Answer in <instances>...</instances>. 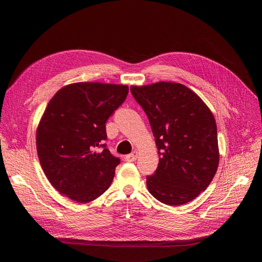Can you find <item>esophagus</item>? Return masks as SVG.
I'll use <instances>...</instances> for the list:
<instances>
[{
  "instance_id": "obj_1",
  "label": "esophagus",
  "mask_w": 262,
  "mask_h": 262,
  "mask_svg": "<svg viewBox=\"0 0 262 262\" xmlns=\"http://www.w3.org/2000/svg\"><path fill=\"white\" fill-rule=\"evenodd\" d=\"M138 155H139L138 150H133V152H132L131 154L125 156V161H126V162H134V161H137Z\"/></svg>"
}]
</instances>
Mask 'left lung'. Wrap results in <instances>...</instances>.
<instances>
[{
    "label": "left lung",
    "mask_w": 262,
    "mask_h": 262,
    "mask_svg": "<svg viewBox=\"0 0 262 262\" xmlns=\"http://www.w3.org/2000/svg\"><path fill=\"white\" fill-rule=\"evenodd\" d=\"M130 90L148 118L160 156L157 169L146 177L149 193L173 207L195 199L211 184L219 166L216 122L211 110L179 83Z\"/></svg>",
    "instance_id": "obj_1"
}]
</instances>
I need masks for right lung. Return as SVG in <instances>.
Returning <instances> with one entry per match:
<instances>
[{"mask_svg":"<svg viewBox=\"0 0 262 262\" xmlns=\"http://www.w3.org/2000/svg\"><path fill=\"white\" fill-rule=\"evenodd\" d=\"M128 93L125 85L75 83L49 101L37 129V153L61 194L86 203L112 185L120 158L107 148L106 122Z\"/></svg>","mask_w":262,"mask_h":262,"instance_id":"1","label":"right lung"}]
</instances>
